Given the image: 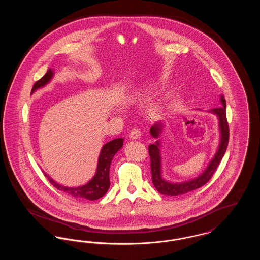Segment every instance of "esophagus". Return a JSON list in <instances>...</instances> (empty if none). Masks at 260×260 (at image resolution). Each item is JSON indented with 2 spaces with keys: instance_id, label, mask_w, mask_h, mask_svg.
Listing matches in <instances>:
<instances>
[{
  "instance_id": "esophagus-1",
  "label": "esophagus",
  "mask_w": 260,
  "mask_h": 260,
  "mask_svg": "<svg viewBox=\"0 0 260 260\" xmlns=\"http://www.w3.org/2000/svg\"><path fill=\"white\" fill-rule=\"evenodd\" d=\"M141 135V132H140V129L139 128H133L132 131H131V133H129V137L132 138V139H137V138H139V136Z\"/></svg>"
}]
</instances>
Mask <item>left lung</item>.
<instances>
[{"label":"left lung","mask_w":260,"mask_h":260,"mask_svg":"<svg viewBox=\"0 0 260 260\" xmlns=\"http://www.w3.org/2000/svg\"><path fill=\"white\" fill-rule=\"evenodd\" d=\"M221 103L223 106L211 110L212 113L217 115L219 120V128H220V135H221L219 147L215 156L212 158V160L209 164V167L207 168V170L197 178L185 181L183 183H171L166 181L161 177V155H160V149H159L160 143L159 141H157L155 144H151L149 146L148 152L150 160H151L152 181L159 193H161L162 195H168V196L183 195L188 192L196 190L209 182V180L211 178V176L213 175V173L216 171L217 167L219 166L220 161L222 160L223 156L228 146V141H229V125L226 118V101L223 95L221 96ZM161 127H162L161 123L154 124L150 128L151 136L154 138H158L159 135L161 134Z\"/></svg>","instance_id":"obj_1"}]
</instances>
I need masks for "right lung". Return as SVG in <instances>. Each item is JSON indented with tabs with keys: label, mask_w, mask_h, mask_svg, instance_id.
<instances>
[{
	"label": "right lung",
	"mask_w": 260,
	"mask_h": 260,
	"mask_svg": "<svg viewBox=\"0 0 260 260\" xmlns=\"http://www.w3.org/2000/svg\"><path fill=\"white\" fill-rule=\"evenodd\" d=\"M52 76H53L52 70L49 69L47 73L34 84L31 92H34L38 88L46 86L50 82ZM123 141H124L123 138H116L114 140L109 141L102 147L101 152L99 154L96 173L93 176V178L86 185L79 186V187H65L56 183L47 173H45V176L48 178L50 184L54 186L57 190L62 191L74 198L87 199L90 201L101 198L107 193L110 187L109 170H110L112 159L115 156V154L122 148Z\"/></svg>",
	"instance_id": "right-lung-1"
}]
</instances>
